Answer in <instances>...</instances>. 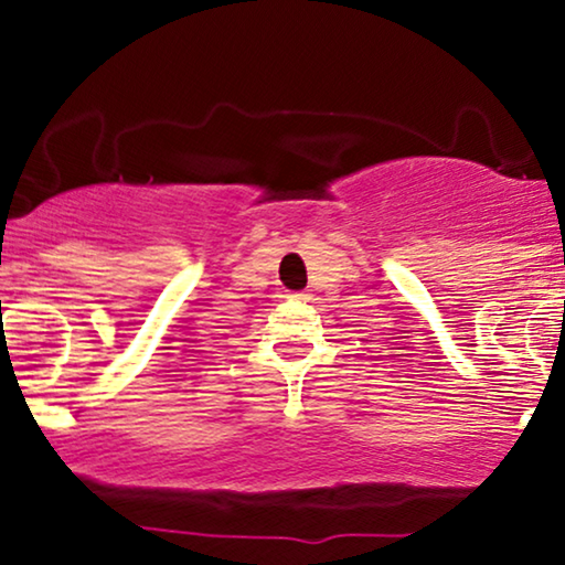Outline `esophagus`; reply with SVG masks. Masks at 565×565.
<instances>
[{
	"mask_svg": "<svg viewBox=\"0 0 565 565\" xmlns=\"http://www.w3.org/2000/svg\"><path fill=\"white\" fill-rule=\"evenodd\" d=\"M290 298H300V300H306V292H292Z\"/></svg>",
	"mask_w": 565,
	"mask_h": 565,
	"instance_id": "esophagus-1",
	"label": "esophagus"
}]
</instances>
